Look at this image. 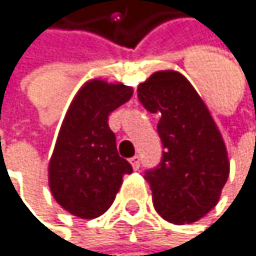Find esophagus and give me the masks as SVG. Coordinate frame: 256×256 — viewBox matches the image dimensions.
<instances>
[{
    "mask_svg": "<svg viewBox=\"0 0 256 256\" xmlns=\"http://www.w3.org/2000/svg\"><path fill=\"white\" fill-rule=\"evenodd\" d=\"M130 164H132V167H134V170H138V169H140V164H141L140 156L135 155L134 158H130Z\"/></svg>",
    "mask_w": 256,
    "mask_h": 256,
    "instance_id": "obj_1",
    "label": "esophagus"
}]
</instances>
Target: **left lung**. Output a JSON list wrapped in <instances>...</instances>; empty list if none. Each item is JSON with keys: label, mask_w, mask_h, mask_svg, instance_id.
<instances>
[{"label": "left lung", "mask_w": 256, "mask_h": 256, "mask_svg": "<svg viewBox=\"0 0 256 256\" xmlns=\"http://www.w3.org/2000/svg\"><path fill=\"white\" fill-rule=\"evenodd\" d=\"M136 92L146 109L161 116L162 160L144 175L154 208L169 222H195L215 208L229 178L221 132L195 87L176 70L152 74Z\"/></svg>", "instance_id": "1"}]
</instances>
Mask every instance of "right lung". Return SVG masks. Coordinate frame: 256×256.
Instances as JSON below:
<instances>
[{
    "mask_svg": "<svg viewBox=\"0 0 256 256\" xmlns=\"http://www.w3.org/2000/svg\"><path fill=\"white\" fill-rule=\"evenodd\" d=\"M134 89L124 82L90 80L66 112L48 161V188L64 210L94 220L110 208L132 166L118 155L107 118L127 102Z\"/></svg>",
    "mask_w": 256,
    "mask_h": 256,
    "instance_id": "add662e5",
    "label": "right lung"
}]
</instances>
